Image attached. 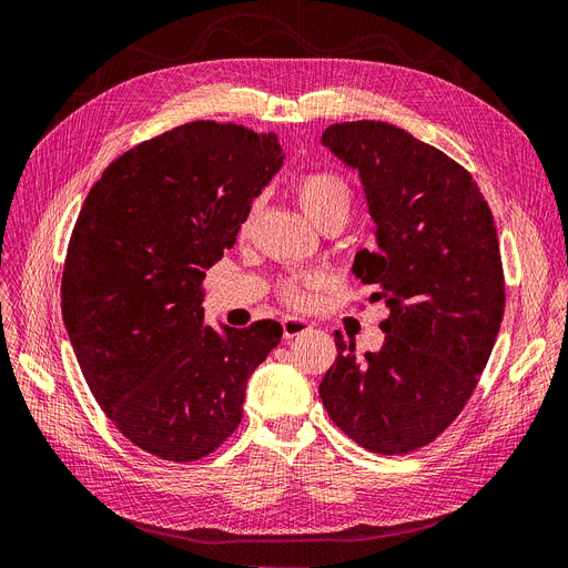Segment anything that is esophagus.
Returning <instances> with one entry per match:
<instances>
[{"label":"esophagus","instance_id":"1","mask_svg":"<svg viewBox=\"0 0 568 568\" xmlns=\"http://www.w3.org/2000/svg\"><path fill=\"white\" fill-rule=\"evenodd\" d=\"M282 328H284V339H291V337L307 333L310 324L303 320H293V316H286V320H282Z\"/></svg>","mask_w":568,"mask_h":568}]
</instances>
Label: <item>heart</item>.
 <instances>
[{"label": "heart", "mask_w": 568, "mask_h": 568, "mask_svg": "<svg viewBox=\"0 0 568 568\" xmlns=\"http://www.w3.org/2000/svg\"><path fill=\"white\" fill-rule=\"evenodd\" d=\"M293 193H296L303 212L324 231L343 229L354 210V189L349 179L339 172H303L293 181ZM248 225H252V214L242 223V235L248 233ZM322 286V272H303V275L286 277L277 284V298L286 307L305 310L312 303V293Z\"/></svg>", "instance_id": "heart-1"}]
</instances>
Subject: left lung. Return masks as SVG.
Here are the masks:
<instances>
[{
  "label": "left lung",
  "instance_id": "obj_1",
  "mask_svg": "<svg viewBox=\"0 0 568 568\" xmlns=\"http://www.w3.org/2000/svg\"><path fill=\"white\" fill-rule=\"evenodd\" d=\"M322 142L361 174L379 248L356 254L354 275L389 316L382 349L366 358L335 333L337 358L320 394L354 443L407 455L462 415L501 328L494 216L468 170L396 125L335 123Z\"/></svg>",
  "mask_w": 568,
  "mask_h": 568
}]
</instances>
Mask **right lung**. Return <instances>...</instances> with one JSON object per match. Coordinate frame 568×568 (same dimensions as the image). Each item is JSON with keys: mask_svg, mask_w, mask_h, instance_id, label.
I'll use <instances>...</instances> for the list:
<instances>
[{"mask_svg": "<svg viewBox=\"0 0 568 568\" xmlns=\"http://www.w3.org/2000/svg\"><path fill=\"white\" fill-rule=\"evenodd\" d=\"M282 163L275 132L193 121L119 155L79 212L64 326L104 415L153 457L214 452L242 419L246 377L280 345L270 320L205 328L202 298Z\"/></svg>", "mask_w": 568, "mask_h": 568, "instance_id": "1", "label": "right lung"}]
</instances>
